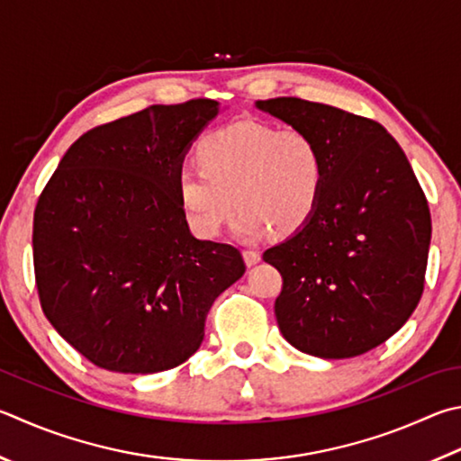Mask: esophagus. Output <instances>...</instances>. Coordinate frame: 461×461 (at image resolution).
I'll return each instance as SVG.
<instances>
[{
	"instance_id": "obj_1",
	"label": "esophagus",
	"mask_w": 461,
	"mask_h": 461,
	"mask_svg": "<svg viewBox=\"0 0 461 461\" xmlns=\"http://www.w3.org/2000/svg\"><path fill=\"white\" fill-rule=\"evenodd\" d=\"M244 259H246V266H256L259 259H262V256H259V252H256V249H246Z\"/></svg>"
}]
</instances>
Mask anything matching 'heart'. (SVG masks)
<instances>
[{
  "label": "heart",
  "instance_id": "obj_1",
  "mask_svg": "<svg viewBox=\"0 0 461 461\" xmlns=\"http://www.w3.org/2000/svg\"><path fill=\"white\" fill-rule=\"evenodd\" d=\"M199 165L183 167L177 189L197 236L215 238L236 212L240 238H259L272 225L292 231L316 209L324 185V157L312 135L240 121L199 143Z\"/></svg>",
  "mask_w": 461,
  "mask_h": 461
}]
</instances>
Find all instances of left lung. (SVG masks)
Masks as SVG:
<instances>
[{"instance_id":"8db88e82","label":"left lung","mask_w":461,"mask_h":461,"mask_svg":"<svg viewBox=\"0 0 461 461\" xmlns=\"http://www.w3.org/2000/svg\"><path fill=\"white\" fill-rule=\"evenodd\" d=\"M316 139L324 185L312 215L264 259L282 274L274 312L292 347L350 358L383 345L420 304L431 215L403 149L383 124L311 100H258Z\"/></svg>"}]
</instances>
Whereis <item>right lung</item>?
<instances>
[{
    "mask_svg": "<svg viewBox=\"0 0 461 461\" xmlns=\"http://www.w3.org/2000/svg\"><path fill=\"white\" fill-rule=\"evenodd\" d=\"M220 113L215 100L153 104L85 132L33 212L41 311L100 369H173L203 340L213 300L246 272L240 249L191 236L177 179Z\"/></svg>",
    "mask_w": 461,
    "mask_h": 461,
    "instance_id": "right-lung-1",
    "label": "right lung"
}]
</instances>
